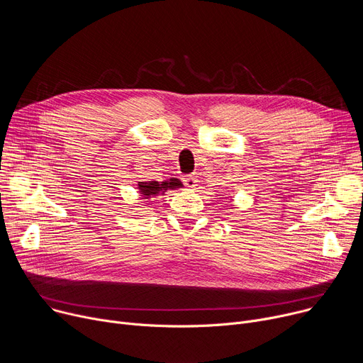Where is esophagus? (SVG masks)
Segmentation results:
<instances>
[{
	"instance_id": "obj_1",
	"label": "esophagus",
	"mask_w": 363,
	"mask_h": 363,
	"mask_svg": "<svg viewBox=\"0 0 363 363\" xmlns=\"http://www.w3.org/2000/svg\"><path fill=\"white\" fill-rule=\"evenodd\" d=\"M182 182H184L185 186H188V188H191V189L196 188V185H198V179H196L195 175H185V177L182 178Z\"/></svg>"
}]
</instances>
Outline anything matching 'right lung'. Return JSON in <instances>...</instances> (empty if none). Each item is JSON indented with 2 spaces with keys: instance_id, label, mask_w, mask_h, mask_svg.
Instances as JSON below:
<instances>
[{
  "instance_id": "1",
  "label": "right lung",
  "mask_w": 363,
  "mask_h": 363,
  "mask_svg": "<svg viewBox=\"0 0 363 363\" xmlns=\"http://www.w3.org/2000/svg\"><path fill=\"white\" fill-rule=\"evenodd\" d=\"M181 186H182V182L177 178H169L168 181H164V182H158V181L138 182V189L143 195V199H149L152 196L164 194L168 189H177Z\"/></svg>"
}]
</instances>
